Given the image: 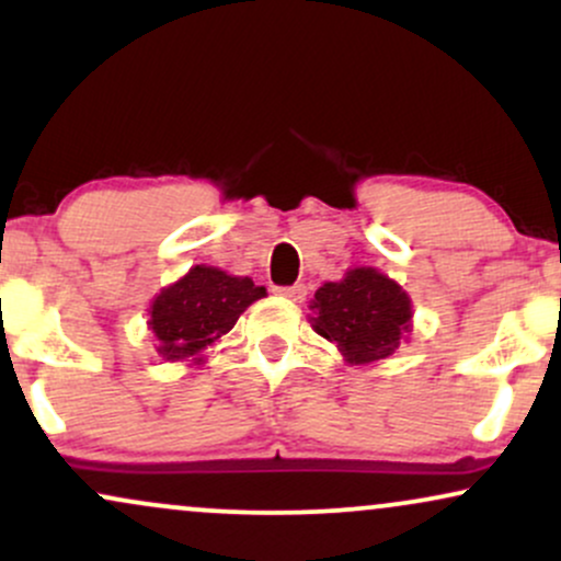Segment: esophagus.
Returning <instances> with one entry per match:
<instances>
[{
  "instance_id": "esophagus-1",
  "label": "esophagus",
  "mask_w": 561,
  "mask_h": 561,
  "mask_svg": "<svg viewBox=\"0 0 561 561\" xmlns=\"http://www.w3.org/2000/svg\"><path fill=\"white\" fill-rule=\"evenodd\" d=\"M306 285H293V287H279V295H285L287 300H295V302H300L302 298H306Z\"/></svg>"
}]
</instances>
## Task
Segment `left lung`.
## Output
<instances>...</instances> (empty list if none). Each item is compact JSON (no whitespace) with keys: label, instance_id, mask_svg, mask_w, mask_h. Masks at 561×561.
I'll return each mask as SVG.
<instances>
[{"label":"left lung","instance_id":"8db88e82","mask_svg":"<svg viewBox=\"0 0 561 561\" xmlns=\"http://www.w3.org/2000/svg\"><path fill=\"white\" fill-rule=\"evenodd\" d=\"M313 330L337 343L347 364L392 356L411 321L409 295L375 268H353L345 279L327 282L313 295Z\"/></svg>","mask_w":561,"mask_h":561}]
</instances>
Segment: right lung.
I'll list each match as a JSON object with an SVG mask.
<instances>
[{
	"label": "right lung",
	"instance_id": "1",
	"mask_svg": "<svg viewBox=\"0 0 561 561\" xmlns=\"http://www.w3.org/2000/svg\"><path fill=\"white\" fill-rule=\"evenodd\" d=\"M266 295L248 276H229L214 266H195L165 287L150 308V330L165 362L197 356L237 324L253 300Z\"/></svg>",
	"mask_w": 561,
	"mask_h": 561
}]
</instances>
